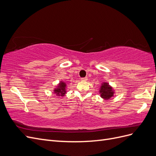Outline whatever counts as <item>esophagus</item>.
I'll return each mask as SVG.
<instances>
[{"label": "esophagus", "mask_w": 156, "mask_h": 156, "mask_svg": "<svg viewBox=\"0 0 156 156\" xmlns=\"http://www.w3.org/2000/svg\"><path fill=\"white\" fill-rule=\"evenodd\" d=\"M81 79L82 81H87V80H88V78L87 77H83Z\"/></svg>", "instance_id": "1"}]
</instances>
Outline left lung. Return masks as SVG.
<instances>
[{
    "label": "left lung",
    "instance_id": "8db88e82",
    "mask_svg": "<svg viewBox=\"0 0 156 156\" xmlns=\"http://www.w3.org/2000/svg\"><path fill=\"white\" fill-rule=\"evenodd\" d=\"M100 93L102 98L105 100H108L114 95V90L108 83H103L100 87Z\"/></svg>",
    "mask_w": 156,
    "mask_h": 156
}]
</instances>
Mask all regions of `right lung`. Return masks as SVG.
Returning a JSON list of instances; mask_svg holds the SVG:
<instances>
[{
	"label": "right lung",
	"instance_id": "obj_1",
	"mask_svg": "<svg viewBox=\"0 0 156 156\" xmlns=\"http://www.w3.org/2000/svg\"><path fill=\"white\" fill-rule=\"evenodd\" d=\"M66 84L64 82L61 81L58 87L56 88H55L54 90V92L56 94V96H64L65 95V94L66 93Z\"/></svg>",
	"mask_w": 156,
	"mask_h": 156
}]
</instances>
